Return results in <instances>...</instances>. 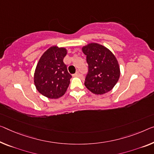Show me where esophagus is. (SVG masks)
<instances>
[{"label":"esophagus","instance_id":"obj_1","mask_svg":"<svg viewBox=\"0 0 154 154\" xmlns=\"http://www.w3.org/2000/svg\"><path fill=\"white\" fill-rule=\"evenodd\" d=\"M80 74L79 73V72H77L75 74H74V76H75V77H79V76H80Z\"/></svg>","mask_w":154,"mask_h":154}]
</instances>
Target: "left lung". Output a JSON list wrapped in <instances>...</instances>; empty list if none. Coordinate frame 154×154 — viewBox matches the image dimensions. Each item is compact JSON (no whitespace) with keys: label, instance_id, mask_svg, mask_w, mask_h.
<instances>
[{"label":"left lung","instance_id":"obj_1","mask_svg":"<svg viewBox=\"0 0 154 154\" xmlns=\"http://www.w3.org/2000/svg\"><path fill=\"white\" fill-rule=\"evenodd\" d=\"M87 56L88 74L85 85L95 94H104L112 90L118 81L119 64L113 54L102 45L92 42L82 47Z\"/></svg>","mask_w":154,"mask_h":154}]
</instances>
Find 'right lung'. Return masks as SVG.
<instances>
[{
  "mask_svg": "<svg viewBox=\"0 0 154 154\" xmlns=\"http://www.w3.org/2000/svg\"><path fill=\"white\" fill-rule=\"evenodd\" d=\"M67 54L64 47L52 46L42 54L34 72V85L39 93L48 98L63 96L72 78L63 59Z\"/></svg>",
  "mask_w": 154,
  "mask_h": 154,
  "instance_id": "right-lung-1",
  "label": "right lung"
}]
</instances>
